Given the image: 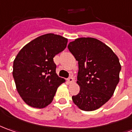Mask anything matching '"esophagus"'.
<instances>
[{"instance_id":"obj_1","label":"esophagus","mask_w":132,"mask_h":132,"mask_svg":"<svg viewBox=\"0 0 132 132\" xmlns=\"http://www.w3.org/2000/svg\"><path fill=\"white\" fill-rule=\"evenodd\" d=\"M68 82H69V84H73V82H74V79L73 77H70L69 79H68Z\"/></svg>"}]
</instances>
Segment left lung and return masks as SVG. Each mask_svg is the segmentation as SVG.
<instances>
[{"instance_id": "obj_1", "label": "left lung", "mask_w": 132, "mask_h": 132, "mask_svg": "<svg viewBox=\"0 0 132 132\" xmlns=\"http://www.w3.org/2000/svg\"><path fill=\"white\" fill-rule=\"evenodd\" d=\"M68 48L79 63L76 83L80 87L72 100L83 111L98 109L113 96L119 81L121 64L106 44L94 38H79Z\"/></svg>"}]
</instances>
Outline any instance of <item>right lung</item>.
<instances>
[{
    "label": "right lung",
    "mask_w": 132,
    "mask_h": 132,
    "mask_svg": "<svg viewBox=\"0 0 132 132\" xmlns=\"http://www.w3.org/2000/svg\"><path fill=\"white\" fill-rule=\"evenodd\" d=\"M67 43L68 39L61 36L47 34L31 40L18 52L13 61V76L26 104L43 109L52 102L58 87L65 82L56 73L53 58L66 48Z\"/></svg>",
    "instance_id": "obj_1"
}]
</instances>
